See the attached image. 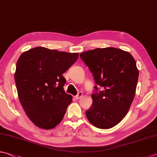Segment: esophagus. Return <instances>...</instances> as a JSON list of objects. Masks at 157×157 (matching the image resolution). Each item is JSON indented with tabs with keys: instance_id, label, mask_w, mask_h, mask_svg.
Here are the masks:
<instances>
[{
	"instance_id": "esophagus-1",
	"label": "esophagus",
	"mask_w": 157,
	"mask_h": 157,
	"mask_svg": "<svg viewBox=\"0 0 157 157\" xmlns=\"http://www.w3.org/2000/svg\"><path fill=\"white\" fill-rule=\"evenodd\" d=\"M82 96V93L81 92V91H79V92L78 93L77 95L75 96V98L76 99H79L80 98H81Z\"/></svg>"
}]
</instances>
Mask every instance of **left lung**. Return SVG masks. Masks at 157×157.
Wrapping results in <instances>:
<instances>
[{"label": "left lung", "instance_id": "1", "mask_svg": "<svg viewBox=\"0 0 157 157\" xmlns=\"http://www.w3.org/2000/svg\"><path fill=\"white\" fill-rule=\"evenodd\" d=\"M80 57L98 85L86 116L97 128H111L126 116L134 99L139 77L135 59L128 52L111 47L90 50ZM99 86L103 90L98 92Z\"/></svg>", "mask_w": 157, "mask_h": 157}]
</instances>
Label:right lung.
<instances>
[{
  "label": "right lung",
  "mask_w": 157,
  "mask_h": 157,
  "mask_svg": "<svg viewBox=\"0 0 157 157\" xmlns=\"http://www.w3.org/2000/svg\"><path fill=\"white\" fill-rule=\"evenodd\" d=\"M78 53L36 47L24 52L14 74L17 95L26 115L40 128L52 129L63 120L72 97L63 90L62 75Z\"/></svg>",
  "instance_id": "add662e5"
}]
</instances>
